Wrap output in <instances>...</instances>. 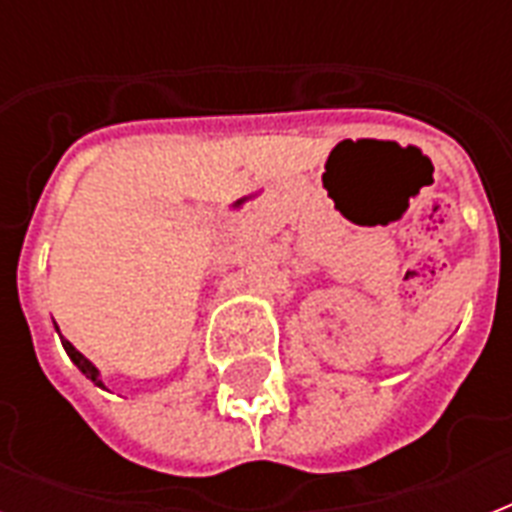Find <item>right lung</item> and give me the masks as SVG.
I'll list each match as a JSON object with an SVG mask.
<instances>
[{
    "label": "right lung",
    "instance_id": "add662e5",
    "mask_svg": "<svg viewBox=\"0 0 512 512\" xmlns=\"http://www.w3.org/2000/svg\"><path fill=\"white\" fill-rule=\"evenodd\" d=\"M63 348H66V353H68V356H71V361H74V364L79 366V369H82V372L87 374V377H90V380L95 382V385H103V382L98 380V369H95V366L90 364V358H84L82 353H79V350H76L74 345H71V342L66 340V337H63Z\"/></svg>",
    "mask_w": 512,
    "mask_h": 512
}]
</instances>
